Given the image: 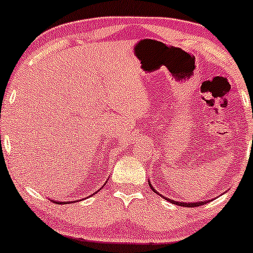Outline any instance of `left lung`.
<instances>
[{"instance_id":"1","label":"left lung","mask_w":253,"mask_h":253,"mask_svg":"<svg viewBox=\"0 0 253 253\" xmlns=\"http://www.w3.org/2000/svg\"><path fill=\"white\" fill-rule=\"evenodd\" d=\"M149 184H150V187H151V189H152L153 191H155V193H157V190L155 189V188L152 187V184H151V182H150V179H149ZM158 194V193H157ZM158 195H161V194H158ZM162 197H163V199H165L167 200V201H169V202H171V203H173V205H177V206H182V207H199V206H202V205H206V203H208L210 201H197V202H179V201H175V200H170V199H168V197H165V196H163V195H161Z\"/></svg>"}]
</instances>
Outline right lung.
Listing matches in <instances>:
<instances>
[{
	"label": "right lung",
	"instance_id": "obj_1",
	"mask_svg": "<svg viewBox=\"0 0 253 253\" xmlns=\"http://www.w3.org/2000/svg\"><path fill=\"white\" fill-rule=\"evenodd\" d=\"M104 184H106V183H104ZM104 184H103V185H104ZM96 193H97V191H96ZM91 196H92V195H91ZM52 201L58 203V205H64V203H68V201H64V202H59V201H58V202H57V201H54V200H52ZM71 202L74 203V201H71ZM75 202H76V201H75Z\"/></svg>",
	"mask_w": 253,
	"mask_h": 253
}]
</instances>
